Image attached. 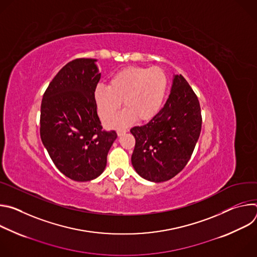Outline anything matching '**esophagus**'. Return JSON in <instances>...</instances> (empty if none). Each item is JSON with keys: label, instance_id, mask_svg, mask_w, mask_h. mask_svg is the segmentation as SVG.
<instances>
[{"label": "esophagus", "instance_id": "34e87169", "mask_svg": "<svg viewBox=\"0 0 257 257\" xmlns=\"http://www.w3.org/2000/svg\"><path fill=\"white\" fill-rule=\"evenodd\" d=\"M125 133H126V130H125V129H121V128H120V129H118V130H117V134H118V136H122V135H123V134H125Z\"/></svg>", "mask_w": 257, "mask_h": 257}]
</instances>
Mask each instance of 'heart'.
<instances>
[{
	"mask_svg": "<svg viewBox=\"0 0 257 257\" xmlns=\"http://www.w3.org/2000/svg\"><path fill=\"white\" fill-rule=\"evenodd\" d=\"M168 88L166 73L160 68L128 67L118 71L108 85L98 84L93 91L97 114L103 122L112 118L123 100L125 111L107 123L120 127L134 119L146 122L154 119L163 106Z\"/></svg>",
	"mask_w": 257,
	"mask_h": 257,
	"instance_id": "obj_1",
	"label": "heart"
}]
</instances>
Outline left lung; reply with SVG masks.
I'll use <instances>...</instances> for the list:
<instances>
[{"label": "left lung", "mask_w": 257, "mask_h": 257, "mask_svg": "<svg viewBox=\"0 0 257 257\" xmlns=\"http://www.w3.org/2000/svg\"><path fill=\"white\" fill-rule=\"evenodd\" d=\"M196 94L182 75H174L164 107L149 123L131 128L135 148L131 162L136 173L151 182H165L185 168L201 131Z\"/></svg>", "instance_id": "left-lung-1"}]
</instances>
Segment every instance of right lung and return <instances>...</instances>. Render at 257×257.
<instances>
[{"label":"right lung","instance_id":"add662e5","mask_svg":"<svg viewBox=\"0 0 257 257\" xmlns=\"http://www.w3.org/2000/svg\"><path fill=\"white\" fill-rule=\"evenodd\" d=\"M100 79L95 59L66 64L49 84L41 106V138L58 170L86 182L101 175L117 138L102 130L93 91Z\"/></svg>","mask_w":257,"mask_h":257}]
</instances>
